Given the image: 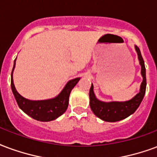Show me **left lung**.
<instances>
[{
  "mask_svg": "<svg viewBox=\"0 0 157 157\" xmlns=\"http://www.w3.org/2000/svg\"><path fill=\"white\" fill-rule=\"evenodd\" d=\"M138 54V58L141 66V75L143 76V82L140 85V92L136 96L133 97L132 100L125 102H105L100 101L96 99L93 91V86L91 85L90 89V106L91 111L96 117L101 118V120L110 122H115L118 121L123 120L132 113L136 111L139 107L140 102L142 101L144 95L146 93V87H147V78H146V67L144 64V60L140 49L137 46H135Z\"/></svg>",
  "mask_w": 157,
  "mask_h": 157,
  "instance_id": "8db88e82",
  "label": "left lung"
}]
</instances>
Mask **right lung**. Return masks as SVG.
<instances>
[{
  "label": "right lung",
  "mask_w": 157,
  "mask_h": 157,
  "mask_svg": "<svg viewBox=\"0 0 157 157\" xmlns=\"http://www.w3.org/2000/svg\"><path fill=\"white\" fill-rule=\"evenodd\" d=\"M15 64L16 60L11 71L10 86L17 104L25 113L35 120L40 121H50L56 119L67 111L69 103L70 93L73 87L77 84L80 78H75L70 81L62 91L56 98L46 101H30L21 96L15 88L12 79V72L15 68Z\"/></svg>",
  "instance_id": "right-lung-1"
}]
</instances>
